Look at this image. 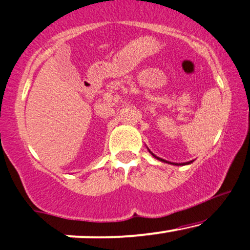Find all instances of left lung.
Wrapping results in <instances>:
<instances>
[{"mask_svg": "<svg viewBox=\"0 0 250 250\" xmlns=\"http://www.w3.org/2000/svg\"><path fill=\"white\" fill-rule=\"evenodd\" d=\"M150 153H152V152H150ZM152 155H153V156H154V158H156V159H159V160L164 161V163H167V161H166V160H163V159L158 158V156H155L154 154H153V153H152ZM171 164H172V163H171ZM188 164H190V163H184V164H179V165H188ZM174 165H178V164H174Z\"/></svg>", "mask_w": 250, "mask_h": 250, "instance_id": "obj_1", "label": "left lung"}]
</instances>
